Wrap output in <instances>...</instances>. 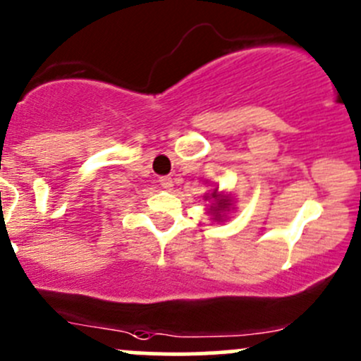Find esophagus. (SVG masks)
I'll list each match as a JSON object with an SVG mask.
<instances>
[{
    "label": "esophagus",
    "mask_w": 361,
    "mask_h": 361,
    "mask_svg": "<svg viewBox=\"0 0 361 361\" xmlns=\"http://www.w3.org/2000/svg\"><path fill=\"white\" fill-rule=\"evenodd\" d=\"M158 184H160L164 189H170L173 185V182L169 176H161V177H158Z\"/></svg>",
    "instance_id": "obj_1"
}]
</instances>
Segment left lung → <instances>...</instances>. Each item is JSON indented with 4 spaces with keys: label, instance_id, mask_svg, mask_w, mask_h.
<instances>
[{
    "label": "left lung",
    "instance_id": "1",
    "mask_svg": "<svg viewBox=\"0 0 361 361\" xmlns=\"http://www.w3.org/2000/svg\"><path fill=\"white\" fill-rule=\"evenodd\" d=\"M212 196H213V197H216V192H213ZM227 204H228V200H220L219 207H215V210H213V212H215L216 215H219V212H220V210H224V208H227Z\"/></svg>",
    "mask_w": 361,
    "mask_h": 361
}]
</instances>
